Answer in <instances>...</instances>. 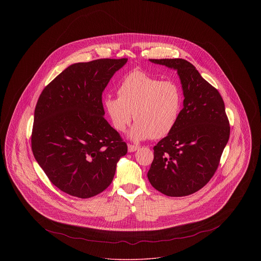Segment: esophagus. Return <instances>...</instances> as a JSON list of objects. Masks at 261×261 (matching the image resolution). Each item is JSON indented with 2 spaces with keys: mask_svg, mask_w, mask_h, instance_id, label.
<instances>
[{
  "mask_svg": "<svg viewBox=\"0 0 261 261\" xmlns=\"http://www.w3.org/2000/svg\"><path fill=\"white\" fill-rule=\"evenodd\" d=\"M140 149L139 146H134V145H128V151L129 152H133L136 151L138 149Z\"/></svg>",
  "mask_w": 261,
  "mask_h": 261,
  "instance_id": "obj_1",
  "label": "esophagus"
}]
</instances>
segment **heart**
Masks as SVG:
<instances>
[{"label": "heart", "instance_id": "heart-1", "mask_svg": "<svg viewBox=\"0 0 261 261\" xmlns=\"http://www.w3.org/2000/svg\"><path fill=\"white\" fill-rule=\"evenodd\" d=\"M118 98L107 95L102 109L116 131L128 132L133 141L167 136L177 124L183 106L182 89L174 81H162L143 71H133L121 81Z\"/></svg>", "mask_w": 261, "mask_h": 261}]
</instances>
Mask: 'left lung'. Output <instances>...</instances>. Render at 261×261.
Here are the masks:
<instances>
[{
    "mask_svg": "<svg viewBox=\"0 0 261 261\" xmlns=\"http://www.w3.org/2000/svg\"><path fill=\"white\" fill-rule=\"evenodd\" d=\"M149 62L177 71L184 100L175 128L153 147L148 179L168 197H184L206 185L215 173L230 125L219 92L191 62L182 59Z\"/></svg>",
    "mask_w": 261,
    "mask_h": 261,
    "instance_id": "8db88e82",
    "label": "left lung"
}]
</instances>
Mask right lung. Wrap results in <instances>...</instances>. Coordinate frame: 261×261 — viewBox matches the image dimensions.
Here are the masks:
<instances>
[{
	"label": "right lung",
	"instance_id": "right-lung-1",
	"mask_svg": "<svg viewBox=\"0 0 261 261\" xmlns=\"http://www.w3.org/2000/svg\"><path fill=\"white\" fill-rule=\"evenodd\" d=\"M127 59L69 65L41 93L34 112L32 151L50 182L81 199L111 185L127 145L105 119L101 95Z\"/></svg>",
	"mask_w": 261,
	"mask_h": 261
}]
</instances>
